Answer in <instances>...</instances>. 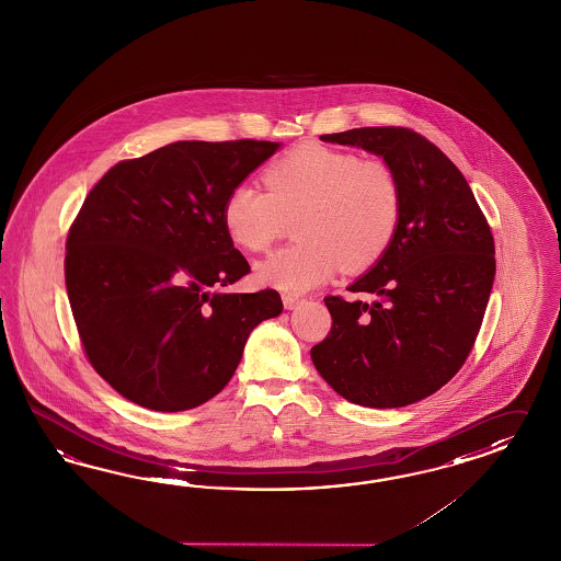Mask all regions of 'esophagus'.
I'll return each mask as SVG.
<instances>
[{
  "label": "esophagus",
  "mask_w": 561,
  "mask_h": 561,
  "mask_svg": "<svg viewBox=\"0 0 561 561\" xmlns=\"http://www.w3.org/2000/svg\"><path fill=\"white\" fill-rule=\"evenodd\" d=\"M284 306H286V310H294V308H298L300 306L301 298H298V296H291V294H284Z\"/></svg>",
  "instance_id": "1"
}]
</instances>
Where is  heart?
I'll return each mask as SVG.
<instances>
[{
	"mask_svg": "<svg viewBox=\"0 0 561 561\" xmlns=\"http://www.w3.org/2000/svg\"><path fill=\"white\" fill-rule=\"evenodd\" d=\"M267 192L241 182L222 203V227L232 243L251 253L270 251L296 222L298 243L277 251L257 279L287 294L329 282L342 265L373 267L396 239L401 220V184L381 158L304 144L263 172Z\"/></svg>",
	"mask_w": 561,
	"mask_h": 561,
	"instance_id": "obj_1",
	"label": "heart"
}]
</instances>
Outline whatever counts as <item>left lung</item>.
I'll use <instances>...</instances> for the list:
<instances>
[{
  "label": "left lung",
  "mask_w": 561,
  "mask_h": 561,
  "mask_svg": "<svg viewBox=\"0 0 561 561\" xmlns=\"http://www.w3.org/2000/svg\"><path fill=\"white\" fill-rule=\"evenodd\" d=\"M320 139L381 156L401 184L389 251L348 291L327 296L332 327L310 355L339 396L403 408L436 393L465 365L491 296L494 239L462 172L410 127H356Z\"/></svg>",
  "instance_id": "8db88e82"
}]
</instances>
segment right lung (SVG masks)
<instances>
[{
  "label": "right lung",
  "instance_id": "1",
  "mask_svg": "<svg viewBox=\"0 0 561 561\" xmlns=\"http://www.w3.org/2000/svg\"><path fill=\"white\" fill-rule=\"evenodd\" d=\"M279 144L176 141L113 165L70 225L65 282L84 355L141 408H198L231 381L275 289L229 294L251 272L222 227L232 186Z\"/></svg>",
  "mask_w": 561,
  "mask_h": 561
}]
</instances>
